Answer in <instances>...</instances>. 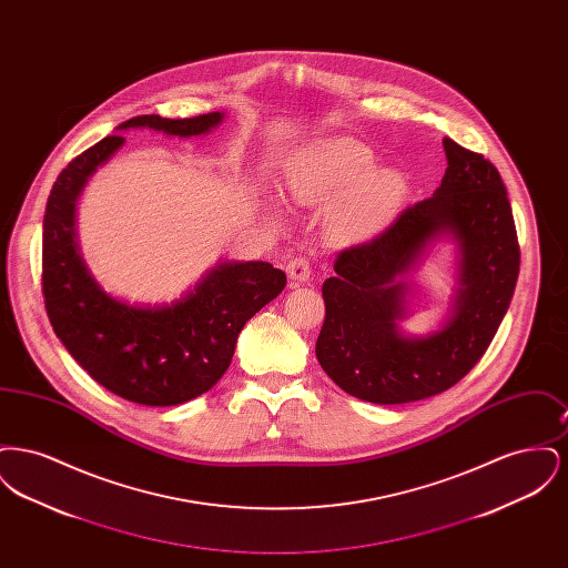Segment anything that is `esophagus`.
I'll use <instances>...</instances> for the list:
<instances>
[{
    "label": "esophagus",
    "mask_w": 568,
    "mask_h": 568,
    "mask_svg": "<svg viewBox=\"0 0 568 568\" xmlns=\"http://www.w3.org/2000/svg\"><path fill=\"white\" fill-rule=\"evenodd\" d=\"M287 274L294 283H306L311 278V264L308 260L304 257H294L290 264H287Z\"/></svg>",
    "instance_id": "obj_1"
}]
</instances>
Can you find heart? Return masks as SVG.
Returning a JSON list of instances; mask_svg holds the SVG:
<instances>
[{"mask_svg":"<svg viewBox=\"0 0 568 568\" xmlns=\"http://www.w3.org/2000/svg\"><path fill=\"white\" fill-rule=\"evenodd\" d=\"M373 163V149L357 138L317 140L287 170L285 191L300 206L332 204V234L345 243H366L387 230L406 191L400 172Z\"/></svg>","mask_w":568,"mask_h":568,"instance_id":"heart-1","label":"heart"}]
</instances>
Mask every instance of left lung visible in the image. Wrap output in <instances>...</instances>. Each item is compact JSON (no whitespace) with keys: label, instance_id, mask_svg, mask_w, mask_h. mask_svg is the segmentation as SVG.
Returning <instances> with one entry per match:
<instances>
[{"label":"left lung","instance_id":"1","mask_svg":"<svg viewBox=\"0 0 568 568\" xmlns=\"http://www.w3.org/2000/svg\"><path fill=\"white\" fill-rule=\"evenodd\" d=\"M447 170L433 195L406 209L375 241L343 251L324 283L317 359L341 389L375 405H405L456 385L486 353L507 315L519 246L505 183L484 155L443 138ZM455 244L457 287L430 333L412 314V274L436 243Z\"/></svg>","mask_w":568,"mask_h":568}]
</instances>
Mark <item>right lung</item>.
I'll return each mask as SVG.
<instances>
[{"instance_id":"add662e5","label":"right lung","mask_w":568,"mask_h":568,"mask_svg":"<svg viewBox=\"0 0 568 568\" xmlns=\"http://www.w3.org/2000/svg\"><path fill=\"white\" fill-rule=\"evenodd\" d=\"M223 112L193 119L134 116L70 163L47 202L42 292L63 347L100 385L138 405L190 403L227 371L244 324L278 296L285 272L268 262L219 260L172 302L138 304L109 294L81 255L77 211L91 176L125 144L123 132L170 138L211 134Z\"/></svg>"}]
</instances>
